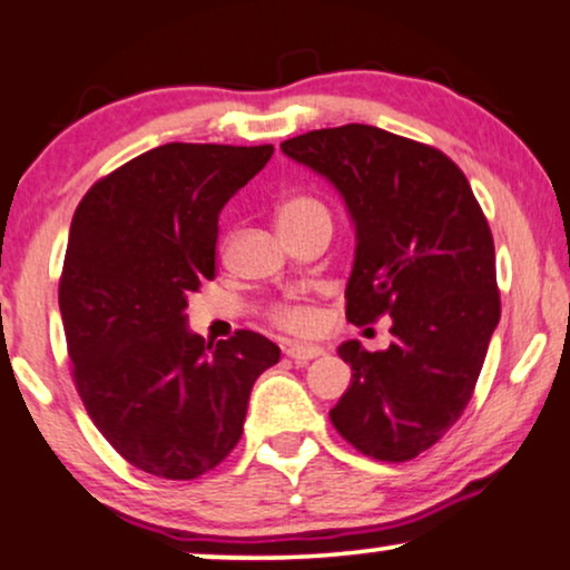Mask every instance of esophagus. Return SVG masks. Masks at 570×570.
<instances>
[{"label": "esophagus", "mask_w": 570, "mask_h": 570, "mask_svg": "<svg viewBox=\"0 0 570 570\" xmlns=\"http://www.w3.org/2000/svg\"><path fill=\"white\" fill-rule=\"evenodd\" d=\"M286 355H289L294 363H309V360L323 355V347H315V344H289V347H286Z\"/></svg>", "instance_id": "esophagus-1"}]
</instances>
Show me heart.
Masks as SVG:
<instances>
[{
  "label": "heart",
  "instance_id": "1",
  "mask_svg": "<svg viewBox=\"0 0 570 570\" xmlns=\"http://www.w3.org/2000/svg\"><path fill=\"white\" fill-rule=\"evenodd\" d=\"M307 215H328L321 202L309 197H294L278 207V226L281 223L307 218ZM271 321L278 328L292 331V334H313L321 326V309L309 302H278L271 309Z\"/></svg>",
  "mask_w": 570,
  "mask_h": 570
}]
</instances>
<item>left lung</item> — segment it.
<instances>
[{
  "label": "left lung",
  "instance_id": "8db88e82",
  "mask_svg": "<svg viewBox=\"0 0 570 570\" xmlns=\"http://www.w3.org/2000/svg\"><path fill=\"white\" fill-rule=\"evenodd\" d=\"M281 149L334 184L355 223L347 321L392 315L386 350L338 347L352 381L331 423L363 455L405 463L463 415L500 323L489 223L463 170L429 144L350 124Z\"/></svg>",
  "mask_w": 570,
  "mask_h": 570
}]
</instances>
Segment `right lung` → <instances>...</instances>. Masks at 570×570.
<instances>
[{
	"label": "right lung",
	"mask_w": 570,
	"mask_h": 570,
	"mask_svg": "<svg viewBox=\"0 0 570 570\" xmlns=\"http://www.w3.org/2000/svg\"><path fill=\"white\" fill-rule=\"evenodd\" d=\"M271 155V144H163L76 207L60 278L73 381L94 426L144 473L189 481L223 463L252 384L281 357L255 331L213 347L184 315L215 276L223 205Z\"/></svg>",
	"instance_id": "1"
}]
</instances>
